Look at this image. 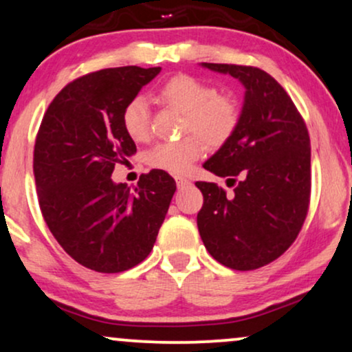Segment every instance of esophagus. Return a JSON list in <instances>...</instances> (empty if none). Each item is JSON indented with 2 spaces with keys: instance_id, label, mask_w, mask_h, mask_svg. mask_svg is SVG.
I'll list each match as a JSON object with an SVG mask.
<instances>
[{
  "instance_id": "1",
  "label": "esophagus",
  "mask_w": 352,
  "mask_h": 352,
  "mask_svg": "<svg viewBox=\"0 0 352 352\" xmlns=\"http://www.w3.org/2000/svg\"><path fill=\"white\" fill-rule=\"evenodd\" d=\"M177 186H179L180 190H184V188H188V186L191 185V180H188V179H185V177H177Z\"/></svg>"
}]
</instances>
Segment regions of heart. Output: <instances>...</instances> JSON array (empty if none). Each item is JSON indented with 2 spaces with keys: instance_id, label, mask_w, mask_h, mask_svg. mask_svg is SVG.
Instances as JSON below:
<instances>
[{
  "instance_id": "heart-1",
  "label": "heart",
  "mask_w": 352,
  "mask_h": 352,
  "mask_svg": "<svg viewBox=\"0 0 352 352\" xmlns=\"http://www.w3.org/2000/svg\"><path fill=\"white\" fill-rule=\"evenodd\" d=\"M155 99L184 113L182 133H193L179 141L155 144L146 154L149 167L173 175L190 172L204 153V144L217 149L229 143L240 123V107L234 97L219 94L216 87L190 76L175 74L155 89ZM122 126L133 141L149 138V110L143 97H131L122 110Z\"/></svg>"
}]
</instances>
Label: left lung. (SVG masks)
Masks as SVG:
<instances>
[{"label": "left lung", "mask_w": 352, "mask_h": 352, "mask_svg": "<svg viewBox=\"0 0 352 352\" xmlns=\"http://www.w3.org/2000/svg\"><path fill=\"white\" fill-rule=\"evenodd\" d=\"M245 86L235 135L204 162L235 186L232 195L212 182H197L203 208L201 240L228 268L252 271L271 263L294 243L309 212L310 138L304 118L281 84L255 66L203 63Z\"/></svg>", "instance_id": "obj_1"}]
</instances>
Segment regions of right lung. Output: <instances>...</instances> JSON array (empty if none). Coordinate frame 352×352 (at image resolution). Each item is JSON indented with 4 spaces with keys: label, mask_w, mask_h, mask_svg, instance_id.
<instances>
[{
    "label": "right lung",
    "mask_w": 352,
    "mask_h": 352,
    "mask_svg": "<svg viewBox=\"0 0 352 352\" xmlns=\"http://www.w3.org/2000/svg\"><path fill=\"white\" fill-rule=\"evenodd\" d=\"M159 73L122 66L74 79L48 105L35 138L43 219L73 260L99 273H122L149 255L177 190L157 168L135 190L112 180L115 164L136 153L122 126L123 107Z\"/></svg>",
    "instance_id": "1"
}]
</instances>
